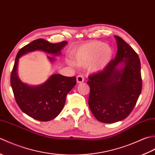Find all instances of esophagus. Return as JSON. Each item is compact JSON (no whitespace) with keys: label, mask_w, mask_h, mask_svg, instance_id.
<instances>
[{"label":"esophagus","mask_w":155,"mask_h":155,"mask_svg":"<svg viewBox=\"0 0 155 155\" xmlns=\"http://www.w3.org/2000/svg\"><path fill=\"white\" fill-rule=\"evenodd\" d=\"M84 82V78L82 76L79 75L77 77V83H82Z\"/></svg>","instance_id":"1"}]
</instances>
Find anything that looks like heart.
Returning a JSON list of instances; mask_svg holds the SVG:
<instances>
[{"instance_id": "1", "label": "heart", "mask_w": 155, "mask_h": 155, "mask_svg": "<svg viewBox=\"0 0 155 155\" xmlns=\"http://www.w3.org/2000/svg\"><path fill=\"white\" fill-rule=\"evenodd\" d=\"M114 56L113 49L101 41H91L77 48L73 52L75 64L78 67H87L90 66L92 72H101L110 63ZM67 64L73 67L74 62L67 59Z\"/></svg>"}]
</instances>
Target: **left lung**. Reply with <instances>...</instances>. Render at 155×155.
<instances>
[{
  "instance_id": "8db88e82",
  "label": "left lung",
  "mask_w": 155,
  "mask_h": 155,
  "mask_svg": "<svg viewBox=\"0 0 155 155\" xmlns=\"http://www.w3.org/2000/svg\"><path fill=\"white\" fill-rule=\"evenodd\" d=\"M118 51L103 71L90 75L88 106L97 119L113 123L127 118L142 90L139 56L123 38L114 36Z\"/></svg>"
}]
</instances>
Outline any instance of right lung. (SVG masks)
Here are the masks:
<instances>
[{"label": "right lung", "mask_w": 155, "mask_h": 155, "mask_svg": "<svg viewBox=\"0 0 155 155\" xmlns=\"http://www.w3.org/2000/svg\"><path fill=\"white\" fill-rule=\"evenodd\" d=\"M67 43V41H63L54 44L39 38L22 48L16 54L11 76V85L20 108L34 119L49 121L61 113L64 106L67 94L77 83L76 77L54 74L43 83L36 86L29 85L23 83L18 77L19 58L29 52L41 51L52 56H47V58L53 64L57 61L55 57L61 56V51Z\"/></svg>", "instance_id": "1"}]
</instances>
